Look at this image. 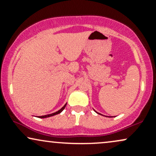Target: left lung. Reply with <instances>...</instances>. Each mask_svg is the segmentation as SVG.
I'll return each instance as SVG.
<instances>
[{
  "label": "left lung",
  "mask_w": 156,
  "mask_h": 156,
  "mask_svg": "<svg viewBox=\"0 0 156 156\" xmlns=\"http://www.w3.org/2000/svg\"><path fill=\"white\" fill-rule=\"evenodd\" d=\"M97 113H98V112H97ZM98 114H100V113H98Z\"/></svg>",
  "instance_id": "obj_1"
}]
</instances>
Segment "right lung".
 <instances>
[{
    "label": "right lung",
    "instance_id": "right-lung-1",
    "mask_svg": "<svg viewBox=\"0 0 156 156\" xmlns=\"http://www.w3.org/2000/svg\"><path fill=\"white\" fill-rule=\"evenodd\" d=\"M66 105H67V103H66V104L64 105V106L62 107V108L60 109V110H58V112H55V113H53V114H48V115H44V116H39L38 117H39V118H46V117H52V116L56 115V114H60V113L62 112V111L64 110V108H65Z\"/></svg>",
    "mask_w": 156,
    "mask_h": 156
}]
</instances>
